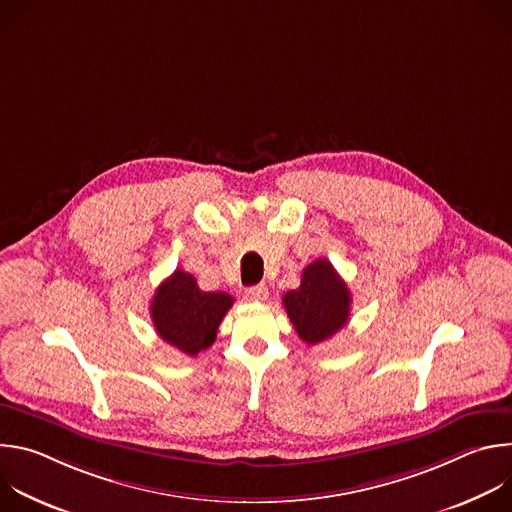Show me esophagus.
I'll return each instance as SVG.
<instances>
[{
  "label": "esophagus",
  "instance_id": "34e87169",
  "mask_svg": "<svg viewBox=\"0 0 512 512\" xmlns=\"http://www.w3.org/2000/svg\"><path fill=\"white\" fill-rule=\"evenodd\" d=\"M245 296H247V300H251V302H265V300L269 298V289H267L265 283H259V285L249 287V289L245 291Z\"/></svg>",
  "mask_w": 512,
  "mask_h": 512
}]
</instances>
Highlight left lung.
Instances as JSON below:
<instances>
[{
  "instance_id": "1",
  "label": "left lung",
  "mask_w": 512,
  "mask_h": 512,
  "mask_svg": "<svg viewBox=\"0 0 512 512\" xmlns=\"http://www.w3.org/2000/svg\"><path fill=\"white\" fill-rule=\"evenodd\" d=\"M350 289L328 259H316L302 273L298 289L283 296L285 312L306 344H320L348 324Z\"/></svg>"
}]
</instances>
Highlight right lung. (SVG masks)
I'll list each match as a JSON object with an SVG mask.
<instances>
[{
    "label": "right lung",
    "mask_w": 512,
    "mask_h": 512,
    "mask_svg": "<svg viewBox=\"0 0 512 512\" xmlns=\"http://www.w3.org/2000/svg\"><path fill=\"white\" fill-rule=\"evenodd\" d=\"M233 302L225 291H202L194 275L176 269L156 289L150 312L164 342L196 356L214 342L218 326Z\"/></svg>",
    "instance_id": "right-lung-1"
}]
</instances>
